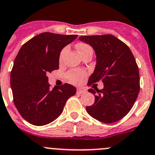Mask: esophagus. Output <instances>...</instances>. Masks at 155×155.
<instances>
[{
    "label": "esophagus",
    "mask_w": 155,
    "mask_h": 155,
    "mask_svg": "<svg viewBox=\"0 0 155 155\" xmlns=\"http://www.w3.org/2000/svg\"><path fill=\"white\" fill-rule=\"evenodd\" d=\"M85 89L83 88H77V93L78 94H83L85 92Z\"/></svg>",
    "instance_id": "esophagus-1"
}]
</instances>
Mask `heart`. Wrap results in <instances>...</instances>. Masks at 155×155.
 Segmentation results:
<instances>
[{
    "label": "heart",
    "instance_id": "heart-1",
    "mask_svg": "<svg viewBox=\"0 0 155 155\" xmlns=\"http://www.w3.org/2000/svg\"><path fill=\"white\" fill-rule=\"evenodd\" d=\"M77 49L79 51V52L80 53V54L82 55L86 51L91 49V48L88 45L84 44V43H80V44L77 45ZM67 48H64L61 52V54H60V60H62L64 58V54L67 53ZM85 76H86V73L83 70H71L67 74V77L70 79V81L71 82L74 84H78L80 83L84 79H85Z\"/></svg>",
    "mask_w": 155,
    "mask_h": 155
}]
</instances>
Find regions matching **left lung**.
Instances as JSON below:
<instances>
[{
    "instance_id": "8db88e82",
    "label": "left lung",
    "mask_w": 155,
    "mask_h": 155,
    "mask_svg": "<svg viewBox=\"0 0 155 155\" xmlns=\"http://www.w3.org/2000/svg\"><path fill=\"white\" fill-rule=\"evenodd\" d=\"M93 48L96 65L88 85L101 80V90L90 88L94 103L86 107L91 117L105 124L117 122L133 107L140 89L139 67L130 48L112 35L80 36Z\"/></svg>"
}]
</instances>
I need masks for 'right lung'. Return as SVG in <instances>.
<instances>
[{
    "label": "right lung",
    "instance_id": "right-lung-1",
    "mask_svg": "<svg viewBox=\"0 0 155 155\" xmlns=\"http://www.w3.org/2000/svg\"><path fill=\"white\" fill-rule=\"evenodd\" d=\"M77 35L43 32L22 46L10 73L13 102L22 117L35 126L53 122L62 114L74 86L65 83L50 88L46 75L59 69V58L65 46Z\"/></svg>",
    "mask_w": 155,
    "mask_h": 155
}]
</instances>
